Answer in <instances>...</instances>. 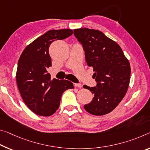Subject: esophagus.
<instances>
[{"label":"esophagus","instance_id":"34e87169","mask_svg":"<svg viewBox=\"0 0 150 150\" xmlns=\"http://www.w3.org/2000/svg\"><path fill=\"white\" fill-rule=\"evenodd\" d=\"M75 86L77 88H81L82 87V85L80 83H75Z\"/></svg>","mask_w":150,"mask_h":150}]
</instances>
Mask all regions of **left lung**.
Masks as SVG:
<instances>
[{
    "label": "left lung",
    "mask_w": 150,
    "mask_h": 150,
    "mask_svg": "<svg viewBox=\"0 0 150 150\" xmlns=\"http://www.w3.org/2000/svg\"><path fill=\"white\" fill-rule=\"evenodd\" d=\"M73 34L82 45L85 61L93 69V78L97 82L96 87L83 86L94 95L84 108L92 115H105L125 96L130 81L129 62L120 45L99 30L77 28Z\"/></svg>",
    "instance_id": "8db88e82"
}]
</instances>
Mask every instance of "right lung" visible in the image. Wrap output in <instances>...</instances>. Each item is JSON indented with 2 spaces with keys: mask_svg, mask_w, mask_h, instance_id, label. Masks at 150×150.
Here are the masks:
<instances>
[{
  "mask_svg": "<svg viewBox=\"0 0 150 150\" xmlns=\"http://www.w3.org/2000/svg\"><path fill=\"white\" fill-rule=\"evenodd\" d=\"M72 34L71 29L49 30L28 45L18 59L16 74L18 90L26 105L37 115H53L60 105L63 92L74 88L69 81L51 79L47 71L51 66L50 45Z\"/></svg>",
  "mask_w": 150,
  "mask_h": 150,
  "instance_id": "obj_1",
  "label": "right lung"
}]
</instances>
